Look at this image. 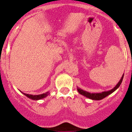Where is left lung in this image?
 <instances>
[{
  "label": "left lung",
  "mask_w": 132,
  "mask_h": 132,
  "mask_svg": "<svg viewBox=\"0 0 132 132\" xmlns=\"http://www.w3.org/2000/svg\"><path fill=\"white\" fill-rule=\"evenodd\" d=\"M123 75L124 74H123L122 77H121L120 80H119V82H118L117 85L115 86L113 88H112L111 90H107V91H102L101 93H90L89 92L85 91L84 90L81 89V88H79L77 87V91L79 92V94H80L82 96H85V97L88 98L89 99H91V100H93V101H100V100H102V99L104 98L105 97H106L107 96L111 94L112 93H114L116 90H117L118 88H119V87L120 86L121 83L122 82V80H123Z\"/></svg>",
  "instance_id": "1"
}]
</instances>
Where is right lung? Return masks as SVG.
<instances>
[{
  "instance_id": "1",
  "label": "right lung",
  "mask_w": 132,
  "mask_h": 132,
  "mask_svg": "<svg viewBox=\"0 0 132 132\" xmlns=\"http://www.w3.org/2000/svg\"><path fill=\"white\" fill-rule=\"evenodd\" d=\"M21 93H22L24 95H25L26 96H27L29 98L31 99V100H34V101H38V100H41V99L44 98L46 96H47L49 94H50V92H47V93H43V94H38V95H33V94H26V93H22V91H20Z\"/></svg>"
}]
</instances>
